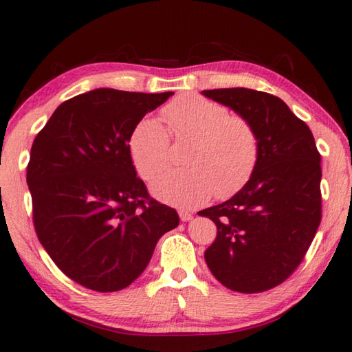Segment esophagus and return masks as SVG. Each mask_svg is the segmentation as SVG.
<instances>
[{"label":"esophagus","mask_w":352,"mask_h":352,"mask_svg":"<svg viewBox=\"0 0 352 352\" xmlns=\"http://www.w3.org/2000/svg\"><path fill=\"white\" fill-rule=\"evenodd\" d=\"M178 215H180V220H182V221L192 220V214L188 212V210H178Z\"/></svg>","instance_id":"esophagus-1"}]
</instances>
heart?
Masks as SVG:
<instances>
[{"label": "heart", "mask_w": 352, "mask_h": 352, "mask_svg": "<svg viewBox=\"0 0 352 352\" xmlns=\"http://www.w3.org/2000/svg\"><path fill=\"white\" fill-rule=\"evenodd\" d=\"M166 127L146 117L135 126L129 148L135 169L151 180L169 162L170 133L175 140L194 142L182 169L155 177L151 190L158 200L177 208H197L210 197L225 200L251 180L258 163L257 131L246 118L201 97H182L162 111Z\"/></svg>", "instance_id": "1"}]
</instances>
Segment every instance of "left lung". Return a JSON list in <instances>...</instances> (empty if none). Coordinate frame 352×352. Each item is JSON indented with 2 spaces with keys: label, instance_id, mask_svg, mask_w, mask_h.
<instances>
[{
  "label": "left lung",
  "instance_id": "8db88e82",
  "mask_svg": "<svg viewBox=\"0 0 352 352\" xmlns=\"http://www.w3.org/2000/svg\"><path fill=\"white\" fill-rule=\"evenodd\" d=\"M203 95L246 118L260 142L246 186L198 212L217 225L204 260L229 289L263 292L297 270L316 237L322 220L320 154L309 127L276 95L245 87Z\"/></svg>",
  "mask_w": 352,
  "mask_h": 352
}]
</instances>
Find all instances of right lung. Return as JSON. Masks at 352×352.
<instances>
[{
	"label": "right lung",
	"instance_id": "add662e5",
	"mask_svg": "<svg viewBox=\"0 0 352 352\" xmlns=\"http://www.w3.org/2000/svg\"><path fill=\"white\" fill-rule=\"evenodd\" d=\"M172 95L95 89L61 103L30 149L28 184L38 240L87 289L115 292L146 270L180 223L154 200L131 158V135Z\"/></svg>",
	"mask_w": 352,
	"mask_h": 352
}]
</instances>
